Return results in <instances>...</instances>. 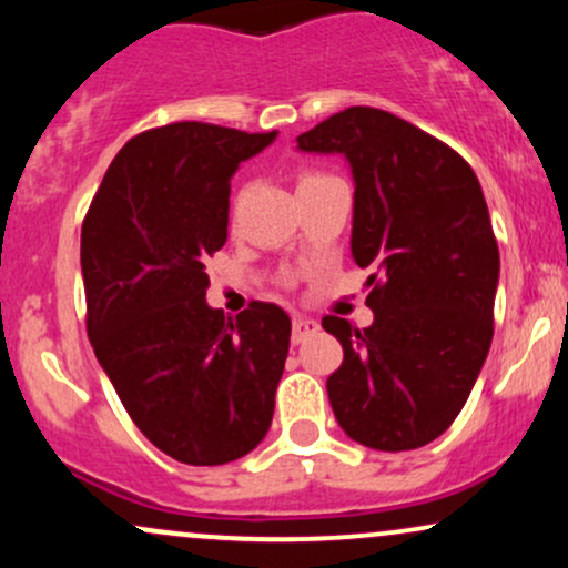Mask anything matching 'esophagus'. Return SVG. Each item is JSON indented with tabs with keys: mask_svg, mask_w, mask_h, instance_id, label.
Here are the masks:
<instances>
[{
	"mask_svg": "<svg viewBox=\"0 0 568 568\" xmlns=\"http://www.w3.org/2000/svg\"><path fill=\"white\" fill-rule=\"evenodd\" d=\"M315 331H321V323L317 321H312V317H306V315H296L293 317V342H304L306 336H312L315 334Z\"/></svg>",
	"mask_w": 568,
	"mask_h": 568,
	"instance_id": "esophagus-1",
	"label": "esophagus"
}]
</instances>
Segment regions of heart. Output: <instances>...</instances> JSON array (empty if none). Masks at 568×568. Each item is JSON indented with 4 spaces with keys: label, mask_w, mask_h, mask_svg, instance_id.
Here are the masks:
<instances>
[{
    "label": "heart",
    "mask_w": 568,
    "mask_h": 568,
    "mask_svg": "<svg viewBox=\"0 0 568 568\" xmlns=\"http://www.w3.org/2000/svg\"><path fill=\"white\" fill-rule=\"evenodd\" d=\"M304 179H306V175H304Z\"/></svg>",
    "instance_id": "1"
}]
</instances>
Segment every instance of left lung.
<instances>
[{
  "label": "left lung",
  "mask_w": 568,
  "mask_h": 568,
  "mask_svg": "<svg viewBox=\"0 0 568 568\" xmlns=\"http://www.w3.org/2000/svg\"><path fill=\"white\" fill-rule=\"evenodd\" d=\"M355 179L352 258L371 270L368 328L323 317L344 347L328 400L352 440L410 452L452 427L494 336L499 247L478 175L400 116L349 106L298 135Z\"/></svg>",
  "instance_id": "8db88e82"
}]
</instances>
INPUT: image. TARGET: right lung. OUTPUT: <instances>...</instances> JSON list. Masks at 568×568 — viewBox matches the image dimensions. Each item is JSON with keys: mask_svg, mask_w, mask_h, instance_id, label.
I'll list each match as a JSON object with an SVG mask.
<instances>
[{"mask_svg": "<svg viewBox=\"0 0 568 568\" xmlns=\"http://www.w3.org/2000/svg\"><path fill=\"white\" fill-rule=\"evenodd\" d=\"M277 139L173 122L120 149L82 224L88 336L122 406L160 452L226 465L264 440L291 317L205 302V264L226 243L230 181Z\"/></svg>", "mask_w": 568, "mask_h": 568, "instance_id": "1", "label": "right lung"}]
</instances>
